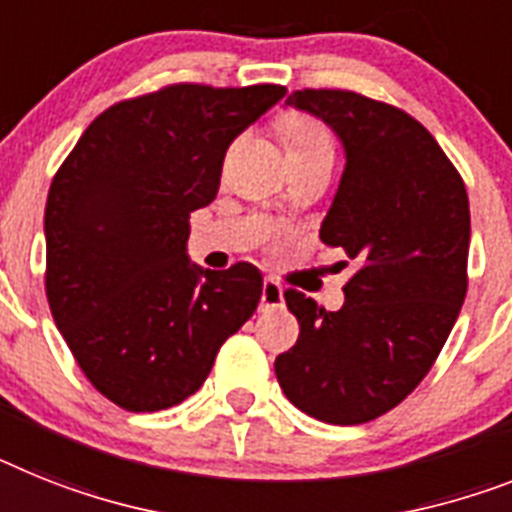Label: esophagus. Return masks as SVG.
Instances as JSON below:
<instances>
[{"label": "esophagus", "mask_w": 512, "mask_h": 512, "mask_svg": "<svg viewBox=\"0 0 512 512\" xmlns=\"http://www.w3.org/2000/svg\"><path fill=\"white\" fill-rule=\"evenodd\" d=\"M283 304V289L273 278L263 281V294H260V307L263 309H276Z\"/></svg>", "instance_id": "obj_1"}]
</instances>
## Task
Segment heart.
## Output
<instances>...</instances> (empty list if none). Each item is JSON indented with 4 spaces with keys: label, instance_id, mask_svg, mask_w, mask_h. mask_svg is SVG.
<instances>
[{
    "label": "heart",
    "instance_id": "obj_1",
    "mask_svg": "<svg viewBox=\"0 0 512 512\" xmlns=\"http://www.w3.org/2000/svg\"><path fill=\"white\" fill-rule=\"evenodd\" d=\"M286 150H315V148H330V137L317 119L307 117V114H286L278 122Z\"/></svg>",
    "mask_w": 512,
    "mask_h": 512
}]
</instances>
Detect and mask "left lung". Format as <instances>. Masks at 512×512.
Segmentation results:
<instances>
[{
  "label": "left lung",
  "instance_id": "left-lung-1",
  "mask_svg": "<svg viewBox=\"0 0 512 512\" xmlns=\"http://www.w3.org/2000/svg\"><path fill=\"white\" fill-rule=\"evenodd\" d=\"M286 103L341 140L346 166L320 239L346 249L356 273L336 312L283 294L299 338L276 377L296 409L351 427L395 409L448 341L468 286V195L406 111L351 90H296Z\"/></svg>",
  "mask_w": 512,
  "mask_h": 512
}]
</instances>
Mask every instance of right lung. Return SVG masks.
Segmentation results:
<instances>
[{
    "label": "right lung",
    "instance_id": "obj_1",
    "mask_svg": "<svg viewBox=\"0 0 512 512\" xmlns=\"http://www.w3.org/2000/svg\"><path fill=\"white\" fill-rule=\"evenodd\" d=\"M283 85H169L90 122L46 200V296L93 388L127 411L190 398L257 309L255 265L190 263V213L216 200L223 156Z\"/></svg>",
    "mask_w": 512,
    "mask_h": 512
}]
</instances>
